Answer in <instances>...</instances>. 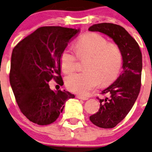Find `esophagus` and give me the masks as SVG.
<instances>
[{
    "instance_id": "1",
    "label": "esophagus",
    "mask_w": 152,
    "mask_h": 152,
    "mask_svg": "<svg viewBox=\"0 0 152 152\" xmlns=\"http://www.w3.org/2000/svg\"><path fill=\"white\" fill-rule=\"evenodd\" d=\"M77 98L79 99H82V100H88V97L82 96H80V95H77Z\"/></svg>"
}]
</instances>
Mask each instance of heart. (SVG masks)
Returning <instances> with one entry per match:
<instances>
[{
	"instance_id": "obj_1",
	"label": "heart",
	"mask_w": 152,
	"mask_h": 152,
	"mask_svg": "<svg viewBox=\"0 0 152 152\" xmlns=\"http://www.w3.org/2000/svg\"><path fill=\"white\" fill-rule=\"evenodd\" d=\"M76 52L72 47H66L60 56L62 70L66 74L74 72L78 57L86 60L84 72L67 76L65 83L73 92L80 95L88 94L100 83L110 84L120 74L123 57L120 47L108 42L96 32H88L76 42Z\"/></svg>"
}]
</instances>
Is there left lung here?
<instances>
[{
	"instance_id": "8db88e82",
	"label": "left lung",
	"mask_w": 152,
	"mask_h": 152,
	"mask_svg": "<svg viewBox=\"0 0 152 152\" xmlns=\"http://www.w3.org/2000/svg\"><path fill=\"white\" fill-rule=\"evenodd\" d=\"M88 30L109 36L122 53V73L101 93L103 96L108 94V97H97L100 108L90 117L91 122L100 128H114L129 113L139 94L142 68V53L137 42L122 26L102 23L92 25Z\"/></svg>"
}]
</instances>
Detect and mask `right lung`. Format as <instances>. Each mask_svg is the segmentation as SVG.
Instances as JSON below:
<instances>
[{"label": "right lung", "instance_id": "1", "mask_svg": "<svg viewBox=\"0 0 152 152\" xmlns=\"http://www.w3.org/2000/svg\"><path fill=\"white\" fill-rule=\"evenodd\" d=\"M80 30L43 26L24 38L14 48L10 82L21 112L39 125L54 122L64 104L74 98L67 91H53L51 79L63 85L60 75V56Z\"/></svg>", "mask_w": 152, "mask_h": 152}]
</instances>
